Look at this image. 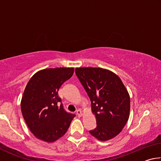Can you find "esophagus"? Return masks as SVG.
<instances>
[{
	"label": "esophagus",
	"mask_w": 161,
	"mask_h": 161,
	"mask_svg": "<svg viewBox=\"0 0 161 161\" xmlns=\"http://www.w3.org/2000/svg\"><path fill=\"white\" fill-rule=\"evenodd\" d=\"M77 115L79 116V117H81V116H82V113H81V111L80 110H77Z\"/></svg>",
	"instance_id": "34e87169"
}]
</instances>
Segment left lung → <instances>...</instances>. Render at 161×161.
Returning <instances> with one entry per match:
<instances>
[{
    "mask_svg": "<svg viewBox=\"0 0 161 161\" xmlns=\"http://www.w3.org/2000/svg\"><path fill=\"white\" fill-rule=\"evenodd\" d=\"M76 75L91 100L97 128L89 133L106 141L119 134L130 114V96L118 75L100 67H77Z\"/></svg>",
    "mask_w": 161,
    "mask_h": 161,
    "instance_id": "1",
    "label": "left lung"
}]
</instances>
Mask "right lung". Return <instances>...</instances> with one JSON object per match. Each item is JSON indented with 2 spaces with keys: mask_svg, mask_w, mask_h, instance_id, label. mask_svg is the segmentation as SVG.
<instances>
[{
  "mask_svg": "<svg viewBox=\"0 0 161 161\" xmlns=\"http://www.w3.org/2000/svg\"><path fill=\"white\" fill-rule=\"evenodd\" d=\"M74 74L73 67L38 71L27 84L20 102L22 114L35 137L53 143L63 136L75 115L67 113L58 90Z\"/></svg>",
  "mask_w": 161,
  "mask_h": 161,
  "instance_id": "right-lung-1",
  "label": "right lung"
}]
</instances>
